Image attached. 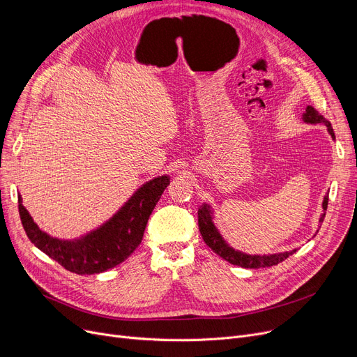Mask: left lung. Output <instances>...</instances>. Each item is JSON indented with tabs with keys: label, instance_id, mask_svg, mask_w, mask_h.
I'll use <instances>...</instances> for the list:
<instances>
[{
	"label": "left lung",
	"instance_id": "1",
	"mask_svg": "<svg viewBox=\"0 0 357 357\" xmlns=\"http://www.w3.org/2000/svg\"><path fill=\"white\" fill-rule=\"evenodd\" d=\"M303 120L308 124H324L328 130V133L331 135L333 139H335L334 131L331 127V123L324 119L320 112H318L314 107L308 105L305 108V112L303 116ZM328 205V197H324L323 201V210H327ZM326 214L321 215L320 222H323ZM198 227L201 231V236L207 245L214 253H217L220 257H222L224 260H227L229 264L231 265H237L241 268H248V269H259V268H269L273 265H278L279 261H282L285 259H288L291 255H294L296 250H291V252H284V253H275V255H248L243 253L238 250H234L233 248H230L226 240L222 238V236L218 233L217 227L214 226L213 221V211L208 204H204L202 207L198 210Z\"/></svg>",
	"mask_w": 357,
	"mask_h": 357
}]
</instances>
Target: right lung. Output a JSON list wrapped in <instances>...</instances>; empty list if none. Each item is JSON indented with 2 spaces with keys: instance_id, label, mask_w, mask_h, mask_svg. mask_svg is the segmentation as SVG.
Listing matches in <instances>:
<instances>
[{
  "instance_id": "obj_1",
  "label": "right lung",
  "mask_w": 357,
  "mask_h": 357,
  "mask_svg": "<svg viewBox=\"0 0 357 357\" xmlns=\"http://www.w3.org/2000/svg\"><path fill=\"white\" fill-rule=\"evenodd\" d=\"M171 182L167 175L146 182L101 227L77 240H59L42 231L18 198L24 231L33 245L78 275L101 273L124 261L142 243L147 220Z\"/></svg>"
}]
</instances>
